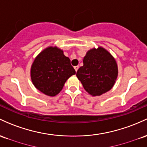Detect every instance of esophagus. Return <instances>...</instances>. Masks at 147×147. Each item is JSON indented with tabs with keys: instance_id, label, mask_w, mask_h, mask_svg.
<instances>
[{
	"instance_id": "34e87169",
	"label": "esophagus",
	"mask_w": 147,
	"mask_h": 147,
	"mask_svg": "<svg viewBox=\"0 0 147 147\" xmlns=\"http://www.w3.org/2000/svg\"><path fill=\"white\" fill-rule=\"evenodd\" d=\"M74 68H75V71H77L78 70V69H79V66L78 65H76V66H75V67H74Z\"/></svg>"
}]
</instances>
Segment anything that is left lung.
Listing matches in <instances>:
<instances>
[{
    "label": "left lung",
    "instance_id": "obj_1",
    "mask_svg": "<svg viewBox=\"0 0 147 147\" xmlns=\"http://www.w3.org/2000/svg\"><path fill=\"white\" fill-rule=\"evenodd\" d=\"M83 63L76 75L88 93L100 96L112 89L118 77V65L107 50L102 47L88 50Z\"/></svg>",
    "mask_w": 147,
    "mask_h": 147
}]
</instances>
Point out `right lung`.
Instances as JSON below:
<instances>
[{
	"mask_svg": "<svg viewBox=\"0 0 147 147\" xmlns=\"http://www.w3.org/2000/svg\"><path fill=\"white\" fill-rule=\"evenodd\" d=\"M76 73L68 57L57 47H48L35 57L30 67V78L35 88L48 96H55L67 79Z\"/></svg>",
	"mask_w": 147,
	"mask_h": 147,
	"instance_id": "1",
	"label": "right lung"
}]
</instances>
